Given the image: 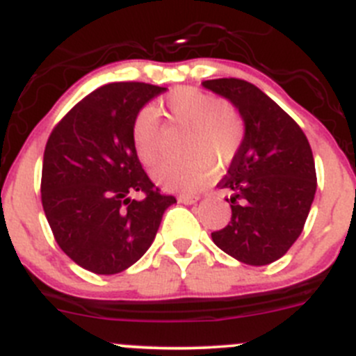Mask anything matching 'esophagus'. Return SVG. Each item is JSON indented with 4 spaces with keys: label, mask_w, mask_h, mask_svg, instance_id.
Listing matches in <instances>:
<instances>
[{
    "label": "esophagus",
    "mask_w": 356,
    "mask_h": 356,
    "mask_svg": "<svg viewBox=\"0 0 356 356\" xmlns=\"http://www.w3.org/2000/svg\"><path fill=\"white\" fill-rule=\"evenodd\" d=\"M179 202L186 203V205H191V203L198 202V196H195V195H181V196H179Z\"/></svg>",
    "instance_id": "1"
}]
</instances>
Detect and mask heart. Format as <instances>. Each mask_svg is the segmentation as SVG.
Instances as JSON below:
<instances>
[{"instance_id":"obj_1","label":"heart","mask_w":356,"mask_h":356,"mask_svg":"<svg viewBox=\"0 0 356 356\" xmlns=\"http://www.w3.org/2000/svg\"><path fill=\"white\" fill-rule=\"evenodd\" d=\"M167 115L174 125L184 127L182 161L163 163L154 172V181L167 189L198 191L213 175V168H226L240 153L245 139V122L240 113L217 95L195 86H177L165 99ZM132 144L137 158L154 167L163 154V130L160 115L146 106L132 123Z\"/></svg>"}]
</instances>
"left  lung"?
<instances>
[{
    "label": "left lung",
    "mask_w": 356,
    "mask_h": 356,
    "mask_svg": "<svg viewBox=\"0 0 356 356\" xmlns=\"http://www.w3.org/2000/svg\"><path fill=\"white\" fill-rule=\"evenodd\" d=\"M203 86L229 99L245 122L243 146L219 182L233 191L231 220L212 240L245 264H270L287 254L308 219L316 191L312 147L301 127L252 83L219 78Z\"/></svg>",
    "instance_id": "8db88e82"
}]
</instances>
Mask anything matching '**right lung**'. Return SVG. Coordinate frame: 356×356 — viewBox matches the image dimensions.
<instances>
[{"label": "right lung", "mask_w": 356, "mask_h": 356, "mask_svg": "<svg viewBox=\"0 0 356 356\" xmlns=\"http://www.w3.org/2000/svg\"><path fill=\"white\" fill-rule=\"evenodd\" d=\"M163 90L140 81L108 83L81 99L47 140L44 216L64 254L92 273L115 275L139 261L175 203L147 177L132 144L137 113ZM134 192L143 198L132 200Z\"/></svg>", "instance_id": "add662e5"}]
</instances>
